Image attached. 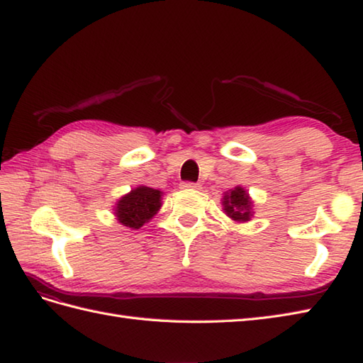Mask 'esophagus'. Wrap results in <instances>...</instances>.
Instances as JSON below:
<instances>
[{
    "label": "esophagus",
    "instance_id": "1",
    "mask_svg": "<svg viewBox=\"0 0 363 363\" xmlns=\"http://www.w3.org/2000/svg\"><path fill=\"white\" fill-rule=\"evenodd\" d=\"M181 189H186V190H200L201 186H200V184H195V182H182V184H181Z\"/></svg>",
    "mask_w": 363,
    "mask_h": 363
}]
</instances>
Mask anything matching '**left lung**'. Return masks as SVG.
I'll use <instances>...</instances> for the list:
<instances>
[{"label":"left lung","mask_w":363,"mask_h":363,"mask_svg":"<svg viewBox=\"0 0 363 363\" xmlns=\"http://www.w3.org/2000/svg\"><path fill=\"white\" fill-rule=\"evenodd\" d=\"M222 209L226 216L238 223L250 222L253 217V200L242 186L225 191L222 198Z\"/></svg>","instance_id":"obj_1"}]
</instances>
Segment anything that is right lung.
Wrapping results in <instances>:
<instances>
[{"label": "right lung", "instance_id": "right-lung-1", "mask_svg": "<svg viewBox=\"0 0 363 363\" xmlns=\"http://www.w3.org/2000/svg\"><path fill=\"white\" fill-rule=\"evenodd\" d=\"M162 196L163 191L157 189L138 186L119 198L113 208V214L121 225L130 230H140L162 208Z\"/></svg>", "mask_w": 363, "mask_h": 363}]
</instances>
